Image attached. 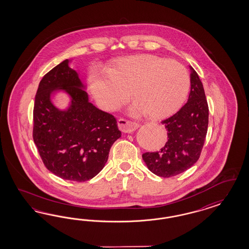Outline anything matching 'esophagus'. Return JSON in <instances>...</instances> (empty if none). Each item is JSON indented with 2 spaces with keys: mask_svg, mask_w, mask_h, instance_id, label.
I'll use <instances>...</instances> for the list:
<instances>
[{
  "mask_svg": "<svg viewBox=\"0 0 249 249\" xmlns=\"http://www.w3.org/2000/svg\"><path fill=\"white\" fill-rule=\"evenodd\" d=\"M118 125H119V128H120L121 131L125 132V133H130V132L134 131L137 128H139L138 123L127 121V120H124V119H120L118 121Z\"/></svg>",
  "mask_w": 249,
  "mask_h": 249,
  "instance_id": "obj_1",
  "label": "esophagus"
}]
</instances>
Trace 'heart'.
<instances>
[{"instance_id":"1","label":"heart","mask_w":249,"mask_h":249,"mask_svg":"<svg viewBox=\"0 0 249 249\" xmlns=\"http://www.w3.org/2000/svg\"><path fill=\"white\" fill-rule=\"evenodd\" d=\"M91 92L105 110L121 107L128 98L135 100L133 115L146 112L154 120L171 116L187 97L190 75L181 63L151 54L123 57L115 61L109 74L93 72Z\"/></svg>"}]
</instances>
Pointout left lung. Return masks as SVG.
Wrapping results in <instances>:
<instances>
[{
    "mask_svg": "<svg viewBox=\"0 0 249 249\" xmlns=\"http://www.w3.org/2000/svg\"><path fill=\"white\" fill-rule=\"evenodd\" d=\"M191 91L187 103L172 117L161 121L168 141L160 150L142 154L148 169L169 178L190 169L200 157L208 128L209 109L204 87L190 67Z\"/></svg>",
    "mask_w": 249,
    "mask_h": 249,
    "instance_id": "obj_1",
    "label": "left lung"
}]
</instances>
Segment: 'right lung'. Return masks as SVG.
<instances>
[{"mask_svg":"<svg viewBox=\"0 0 249 249\" xmlns=\"http://www.w3.org/2000/svg\"><path fill=\"white\" fill-rule=\"evenodd\" d=\"M66 59L44 75L34 106L33 138L45 167L64 180L85 181L104 168L114 142L121 137L112 115L89 101L87 87ZM65 92L61 110L53 96Z\"/></svg>","mask_w":249,"mask_h":249,"instance_id":"1","label":"right lung"}]
</instances>
